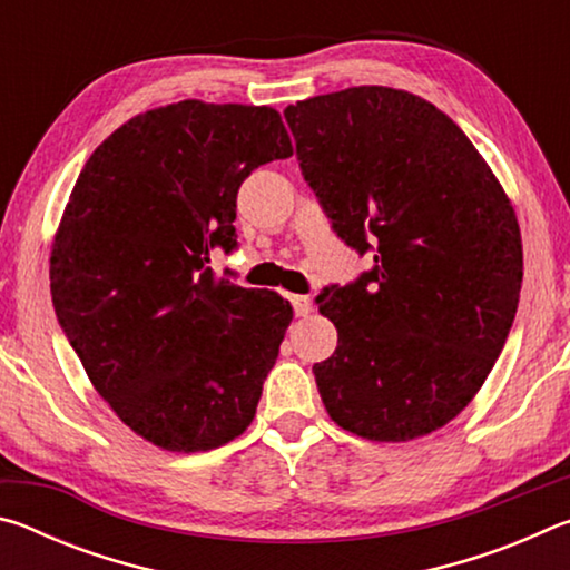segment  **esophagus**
Returning a JSON list of instances; mask_svg holds the SVG:
<instances>
[{"mask_svg":"<svg viewBox=\"0 0 570 570\" xmlns=\"http://www.w3.org/2000/svg\"><path fill=\"white\" fill-rule=\"evenodd\" d=\"M292 304H294V314H296V316L312 314V298H308V296L296 294V296H292Z\"/></svg>","mask_w":570,"mask_h":570,"instance_id":"obj_1","label":"esophagus"}]
</instances>
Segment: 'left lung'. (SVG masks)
I'll return each instance as SVG.
<instances>
[{
  "mask_svg": "<svg viewBox=\"0 0 570 570\" xmlns=\"http://www.w3.org/2000/svg\"><path fill=\"white\" fill-rule=\"evenodd\" d=\"M304 180L372 272L316 296L336 350L330 417L407 442L455 420L503 352L523 284L515 210L475 146L417 95L362 85L288 105Z\"/></svg>",
  "mask_w": 570,
  "mask_h": 570,
  "instance_id": "8db88e82",
  "label": "left lung"
}]
</instances>
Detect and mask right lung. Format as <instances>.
Wrapping results in <instances>:
<instances>
[{
    "label": "right lung",
    "mask_w": 570,
    "mask_h": 570,
    "mask_svg": "<svg viewBox=\"0 0 570 570\" xmlns=\"http://www.w3.org/2000/svg\"><path fill=\"white\" fill-rule=\"evenodd\" d=\"M292 153L274 108L183 100L120 125L75 183L50 256L57 322L153 445L206 452L254 420L292 304L208 262L236 246L240 183Z\"/></svg>",
    "instance_id": "right-lung-1"
}]
</instances>
